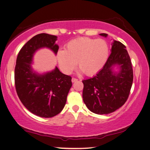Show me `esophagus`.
Segmentation results:
<instances>
[{"label": "esophagus", "mask_w": 150, "mask_h": 150, "mask_svg": "<svg viewBox=\"0 0 150 150\" xmlns=\"http://www.w3.org/2000/svg\"><path fill=\"white\" fill-rule=\"evenodd\" d=\"M78 81V79H76V78H74V77H73L72 79H71V81H72L73 83V82H76V81Z\"/></svg>", "instance_id": "34e87169"}]
</instances>
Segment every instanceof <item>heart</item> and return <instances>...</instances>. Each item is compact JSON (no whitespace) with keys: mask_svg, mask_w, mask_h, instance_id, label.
I'll return each mask as SVG.
<instances>
[{"mask_svg":"<svg viewBox=\"0 0 150 150\" xmlns=\"http://www.w3.org/2000/svg\"><path fill=\"white\" fill-rule=\"evenodd\" d=\"M108 54V46L105 40L82 37L69 42L64 50L58 51L57 59L61 70L67 75L72 73L77 62L81 72L92 76L103 67Z\"/></svg>","mask_w":150,"mask_h":150,"instance_id":"1","label":"heart"}]
</instances>
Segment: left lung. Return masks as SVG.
Instances as JSON below:
<instances>
[{
  "label": "left lung",
  "mask_w": 150,
  "mask_h": 150,
  "mask_svg": "<svg viewBox=\"0 0 150 150\" xmlns=\"http://www.w3.org/2000/svg\"><path fill=\"white\" fill-rule=\"evenodd\" d=\"M106 37V33H100ZM115 65L121 70L112 71ZM133 80L132 64L126 47L114 40L111 54L101 70L83 83V100L89 110L98 115H107L120 108L128 99Z\"/></svg>",
  "instance_id": "obj_1"
}]
</instances>
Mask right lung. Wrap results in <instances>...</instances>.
<instances>
[{
    "label": "right lung",
    "instance_id": "1",
    "mask_svg": "<svg viewBox=\"0 0 150 150\" xmlns=\"http://www.w3.org/2000/svg\"><path fill=\"white\" fill-rule=\"evenodd\" d=\"M57 37L40 33L30 39L18 54L15 68V84L22 104L33 115L51 118L62 111L72 86L71 76L55 69L44 75L33 72L31 64L33 54L41 48H48L57 54Z\"/></svg>",
    "mask_w": 150,
    "mask_h": 150
}]
</instances>
